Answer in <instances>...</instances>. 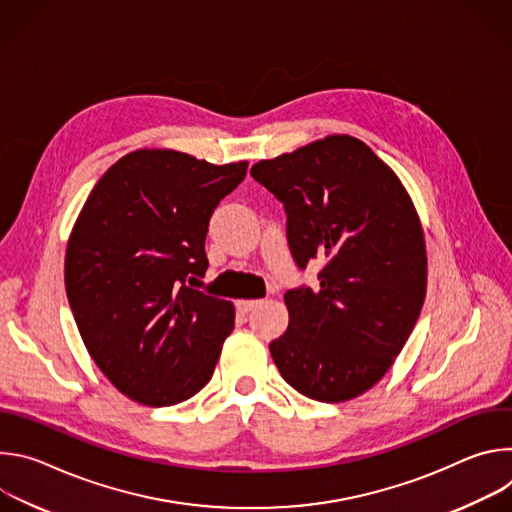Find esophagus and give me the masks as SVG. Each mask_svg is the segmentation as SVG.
Segmentation results:
<instances>
[{"mask_svg": "<svg viewBox=\"0 0 512 512\" xmlns=\"http://www.w3.org/2000/svg\"><path fill=\"white\" fill-rule=\"evenodd\" d=\"M259 304H261V300H239V302H237V310L243 312V314H247V312L255 310Z\"/></svg>", "mask_w": 512, "mask_h": 512, "instance_id": "obj_1", "label": "esophagus"}]
</instances>
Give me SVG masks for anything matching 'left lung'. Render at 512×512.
<instances>
[{"label": "left lung", "mask_w": 512, "mask_h": 512, "mask_svg": "<svg viewBox=\"0 0 512 512\" xmlns=\"http://www.w3.org/2000/svg\"><path fill=\"white\" fill-rule=\"evenodd\" d=\"M251 176L283 202L298 267L324 261L318 287L283 296L289 324L269 344L275 367L310 399H354L385 377L419 318V214L397 174L352 135L261 160Z\"/></svg>", "instance_id": "1"}]
</instances>
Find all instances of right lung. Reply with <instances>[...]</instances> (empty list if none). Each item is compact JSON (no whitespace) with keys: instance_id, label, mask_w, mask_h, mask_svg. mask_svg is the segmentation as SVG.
I'll use <instances>...</instances> for the list:
<instances>
[{"instance_id":"add662e5","label":"right lung","mask_w":512,"mask_h":512,"mask_svg":"<svg viewBox=\"0 0 512 512\" xmlns=\"http://www.w3.org/2000/svg\"><path fill=\"white\" fill-rule=\"evenodd\" d=\"M249 162L214 166L135 150L91 190L66 257V298L101 373L129 399L168 407L212 377L235 308L194 289L208 269V221Z\"/></svg>"}]
</instances>
